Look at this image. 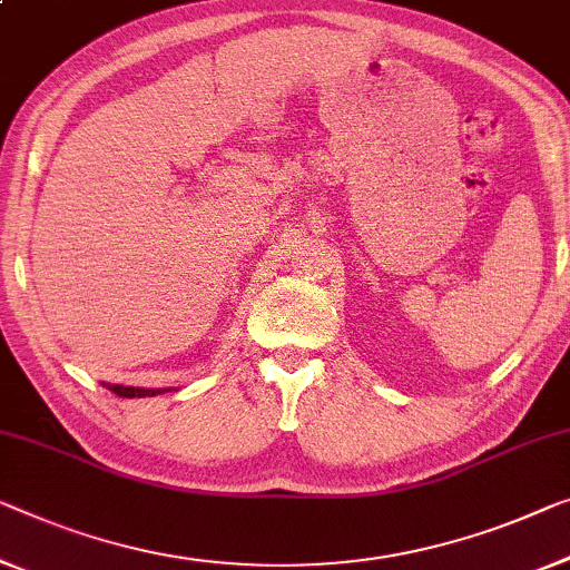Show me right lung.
Here are the masks:
<instances>
[{"label":"right lung","mask_w":570,"mask_h":570,"mask_svg":"<svg viewBox=\"0 0 570 570\" xmlns=\"http://www.w3.org/2000/svg\"><path fill=\"white\" fill-rule=\"evenodd\" d=\"M109 392L125 399H140V396H156L164 392H171V389H142V386H122V384H105Z\"/></svg>","instance_id":"right-lung-1"}]
</instances>
